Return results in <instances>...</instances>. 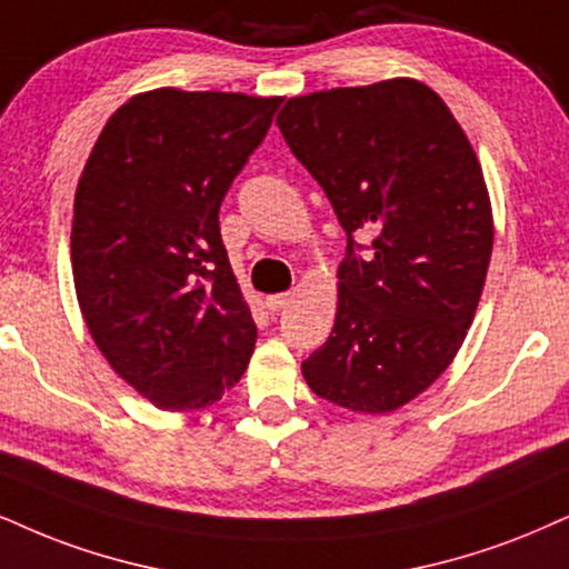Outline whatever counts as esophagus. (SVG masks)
<instances>
[{"label":"esophagus","instance_id":"34e87169","mask_svg":"<svg viewBox=\"0 0 569 569\" xmlns=\"http://www.w3.org/2000/svg\"><path fill=\"white\" fill-rule=\"evenodd\" d=\"M290 303H292L290 292H277V296L266 298V308H269V311H282V308H287Z\"/></svg>","mask_w":569,"mask_h":569}]
</instances>
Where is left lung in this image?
Returning <instances> with one entry per match:
<instances>
[{"label":"left lung","mask_w":569,"mask_h":569,"mask_svg":"<svg viewBox=\"0 0 569 569\" xmlns=\"http://www.w3.org/2000/svg\"><path fill=\"white\" fill-rule=\"evenodd\" d=\"M277 126L348 234L338 317L308 388L388 413L430 388L478 311L493 250L482 168L446 102L390 79L287 100ZM376 234L369 253L356 233Z\"/></svg>","instance_id":"left-lung-1"}]
</instances>
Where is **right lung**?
<instances>
[{
  "mask_svg": "<svg viewBox=\"0 0 569 569\" xmlns=\"http://www.w3.org/2000/svg\"><path fill=\"white\" fill-rule=\"evenodd\" d=\"M279 97L156 89L104 123L73 202L70 258L91 338L158 409L198 411L240 382L256 321L219 208Z\"/></svg>",
  "mask_w": 569,
  "mask_h": 569,
  "instance_id": "1",
  "label": "right lung"
}]
</instances>
